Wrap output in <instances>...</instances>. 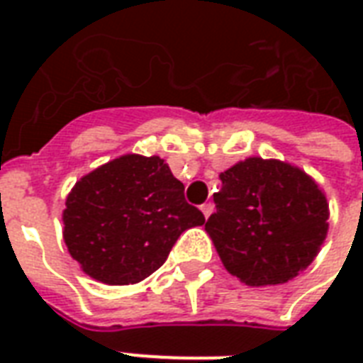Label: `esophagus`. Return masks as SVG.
Returning <instances> with one entry per match:
<instances>
[{
	"label": "esophagus",
	"instance_id": "1",
	"mask_svg": "<svg viewBox=\"0 0 363 363\" xmlns=\"http://www.w3.org/2000/svg\"><path fill=\"white\" fill-rule=\"evenodd\" d=\"M201 211H203V215H205V218H209L211 215H213V211H215V205L211 203H203L201 205Z\"/></svg>",
	"mask_w": 363,
	"mask_h": 363
}]
</instances>
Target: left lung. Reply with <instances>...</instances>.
<instances>
[{"label":"left lung","instance_id":"8db88e82","mask_svg":"<svg viewBox=\"0 0 363 363\" xmlns=\"http://www.w3.org/2000/svg\"><path fill=\"white\" fill-rule=\"evenodd\" d=\"M205 232L222 264L247 286L284 284L307 269L328 235V201L315 179L254 156L220 173Z\"/></svg>","mask_w":363,"mask_h":363}]
</instances>
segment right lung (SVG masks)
<instances>
[{"label": "right lung", "instance_id": "obj_1", "mask_svg": "<svg viewBox=\"0 0 363 363\" xmlns=\"http://www.w3.org/2000/svg\"><path fill=\"white\" fill-rule=\"evenodd\" d=\"M64 241L96 281L135 284L164 265L179 235L203 226L184 184L160 156L124 154L75 182L65 199Z\"/></svg>", "mask_w": 363, "mask_h": 363}]
</instances>
